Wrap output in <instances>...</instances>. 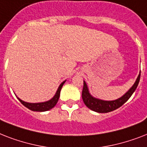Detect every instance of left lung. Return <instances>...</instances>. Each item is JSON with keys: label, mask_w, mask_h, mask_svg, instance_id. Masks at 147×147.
Returning a JSON list of instances; mask_svg holds the SVG:
<instances>
[{"label": "left lung", "mask_w": 147, "mask_h": 147, "mask_svg": "<svg viewBox=\"0 0 147 147\" xmlns=\"http://www.w3.org/2000/svg\"><path fill=\"white\" fill-rule=\"evenodd\" d=\"M140 78V72L135 83L129 89V91L125 94H123L121 98L114 100H103L92 97L90 94L86 83L84 81V86H83L82 94L83 101L89 109L98 113H107V112L113 111L121 107L131 97L139 84Z\"/></svg>", "instance_id": "1"}]
</instances>
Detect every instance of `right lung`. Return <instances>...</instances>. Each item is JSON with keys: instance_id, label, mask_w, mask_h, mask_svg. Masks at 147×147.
<instances>
[{"instance_id": "add662e5", "label": "right lung", "mask_w": 147, "mask_h": 147, "mask_svg": "<svg viewBox=\"0 0 147 147\" xmlns=\"http://www.w3.org/2000/svg\"><path fill=\"white\" fill-rule=\"evenodd\" d=\"M65 82V81L62 82L61 83V85L59 86L58 88V90L55 94L54 95L52 99H50L49 100H47V101H45V102H41V103H28L25 102L24 100H22L21 99H20L19 98L18 100L21 102V104L23 105H24L25 107H27L28 109L31 110V111H49V110L52 109L53 107H54L55 106V105L57 104L58 100H59V98L60 95V92H61V89H62V87L64 85V83Z\"/></svg>"}]
</instances>
